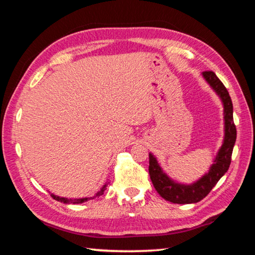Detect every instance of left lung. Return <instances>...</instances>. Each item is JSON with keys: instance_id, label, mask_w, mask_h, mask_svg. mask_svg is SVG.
I'll use <instances>...</instances> for the list:
<instances>
[{"instance_id": "1", "label": "left lung", "mask_w": 255, "mask_h": 255, "mask_svg": "<svg viewBox=\"0 0 255 255\" xmlns=\"http://www.w3.org/2000/svg\"><path fill=\"white\" fill-rule=\"evenodd\" d=\"M213 90H214L223 103L224 107V139L217 152L214 164H212L208 173L195 183L185 185L176 183L169 178L158 164L155 156L149 154V176L157 193L164 200L174 204H192L202 201L212 191L216 183L221 179L230 167L231 157L235 140H237V128L233 122V104L223 83L213 71H204L202 73Z\"/></svg>"}]
</instances>
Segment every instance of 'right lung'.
Here are the masks:
<instances>
[{"instance_id": "add662e5", "label": "right lung", "mask_w": 255, "mask_h": 255, "mask_svg": "<svg viewBox=\"0 0 255 255\" xmlns=\"http://www.w3.org/2000/svg\"><path fill=\"white\" fill-rule=\"evenodd\" d=\"M106 186H107V184H105L104 186H103V188H101L100 191L96 194V196H94V197H83V198H75V200H72V198L60 197V196L54 195V194H51V196H52L53 200L59 201V202H61V203H64V204H70V203H72V204H81V203H85V202L90 201V200H92V198H95L97 196L103 195L104 192H105V189H106Z\"/></svg>"}]
</instances>
